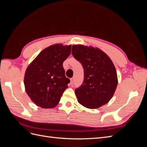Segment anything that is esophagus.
Segmentation results:
<instances>
[{"mask_svg":"<svg viewBox=\"0 0 147 147\" xmlns=\"http://www.w3.org/2000/svg\"><path fill=\"white\" fill-rule=\"evenodd\" d=\"M74 82V78H72L70 79V84H72Z\"/></svg>","mask_w":147,"mask_h":147,"instance_id":"obj_1","label":"esophagus"}]
</instances>
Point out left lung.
Wrapping results in <instances>:
<instances>
[{"mask_svg":"<svg viewBox=\"0 0 147 147\" xmlns=\"http://www.w3.org/2000/svg\"><path fill=\"white\" fill-rule=\"evenodd\" d=\"M74 57L84 69V80L75 91L78 102L94 109L108 103L118 84L116 69L112 60L97 48L82 45L72 46Z\"/></svg>","mask_w":147,"mask_h":147,"instance_id":"left-lung-1","label":"left lung"}]
</instances>
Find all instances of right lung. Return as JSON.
Returning a JSON list of instances; mask_svg holds the SVG:
<instances>
[{"label":"right lung","mask_w":147,"mask_h":147,"mask_svg":"<svg viewBox=\"0 0 147 147\" xmlns=\"http://www.w3.org/2000/svg\"><path fill=\"white\" fill-rule=\"evenodd\" d=\"M71 53V45L55 44L39 53L26 70L25 90L34 104L44 109L55 108L70 80L66 78L63 62Z\"/></svg>","instance_id":"obj_1"}]
</instances>
